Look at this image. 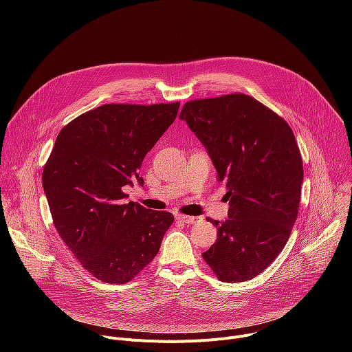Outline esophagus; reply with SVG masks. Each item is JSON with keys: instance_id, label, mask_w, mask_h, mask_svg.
Returning a JSON list of instances; mask_svg holds the SVG:
<instances>
[{"instance_id": "1", "label": "esophagus", "mask_w": 352, "mask_h": 352, "mask_svg": "<svg viewBox=\"0 0 352 352\" xmlns=\"http://www.w3.org/2000/svg\"><path fill=\"white\" fill-rule=\"evenodd\" d=\"M178 220L186 223V224H196L199 221H202V217L197 216H185V214H178Z\"/></svg>"}]
</instances>
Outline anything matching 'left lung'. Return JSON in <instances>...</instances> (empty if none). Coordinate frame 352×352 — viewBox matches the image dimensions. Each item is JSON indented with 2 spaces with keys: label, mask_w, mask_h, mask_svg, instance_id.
Masks as SVG:
<instances>
[{
  "label": "left lung",
  "mask_w": 352,
  "mask_h": 352,
  "mask_svg": "<svg viewBox=\"0 0 352 352\" xmlns=\"http://www.w3.org/2000/svg\"><path fill=\"white\" fill-rule=\"evenodd\" d=\"M179 118L227 186L228 219H208L217 239L202 256L220 281H248L278 256L298 216L304 167L292 129L242 93L192 100Z\"/></svg>",
  "instance_id": "8db88e82"
}]
</instances>
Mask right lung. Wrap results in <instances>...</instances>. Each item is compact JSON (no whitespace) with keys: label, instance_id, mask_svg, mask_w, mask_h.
Masks as SVG:
<instances>
[{"label":"right lung","instance_id":"right-lung-1","mask_svg":"<svg viewBox=\"0 0 352 352\" xmlns=\"http://www.w3.org/2000/svg\"><path fill=\"white\" fill-rule=\"evenodd\" d=\"M179 102L104 104L83 113L57 136L43 188L54 227L96 278L125 284L159 254L174 221L168 212L125 204L122 188L143 185L144 156L174 122Z\"/></svg>","mask_w":352,"mask_h":352}]
</instances>
